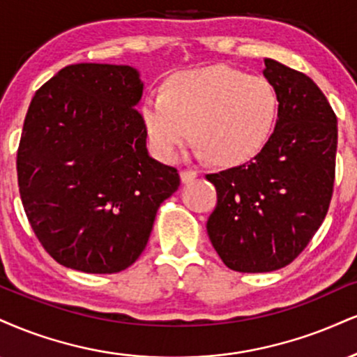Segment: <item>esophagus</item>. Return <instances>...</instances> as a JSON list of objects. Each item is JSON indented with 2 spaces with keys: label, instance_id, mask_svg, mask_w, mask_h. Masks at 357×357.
<instances>
[{
  "label": "esophagus",
  "instance_id": "obj_1",
  "mask_svg": "<svg viewBox=\"0 0 357 357\" xmlns=\"http://www.w3.org/2000/svg\"><path fill=\"white\" fill-rule=\"evenodd\" d=\"M197 178V173L195 169H183L181 171V181L183 183H191Z\"/></svg>",
  "mask_w": 357,
  "mask_h": 357
}]
</instances>
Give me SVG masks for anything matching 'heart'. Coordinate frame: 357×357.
Instances as JSON below:
<instances>
[{"mask_svg": "<svg viewBox=\"0 0 357 357\" xmlns=\"http://www.w3.org/2000/svg\"><path fill=\"white\" fill-rule=\"evenodd\" d=\"M143 123L154 151L178 160L192 139L220 165H239L256 156L271 137L278 93L264 76L227 66L184 71L144 100Z\"/></svg>", "mask_w": 357, "mask_h": 357, "instance_id": "1", "label": "heart"}]
</instances>
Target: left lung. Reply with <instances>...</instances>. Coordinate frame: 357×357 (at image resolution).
<instances>
[{"label": "left lung", "mask_w": 357, "mask_h": 357, "mask_svg": "<svg viewBox=\"0 0 357 357\" xmlns=\"http://www.w3.org/2000/svg\"><path fill=\"white\" fill-rule=\"evenodd\" d=\"M278 119L264 148L244 165L206 174L218 192L208 236L227 268L269 273L303 252L323 225L336 176L337 118L304 73L264 59Z\"/></svg>", "instance_id": "left-lung-1"}]
</instances>
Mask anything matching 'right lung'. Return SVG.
I'll list each match as a JSON object with an SVG mask.
<instances>
[{
	"label": "right lung",
	"mask_w": 357,
	"mask_h": 357,
	"mask_svg": "<svg viewBox=\"0 0 357 357\" xmlns=\"http://www.w3.org/2000/svg\"><path fill=\"white\" fill-rule=\"evenodd\" d=\"M135 68L79 63L38 89L16 169L21 203L56 263L89 274L130 268L148 244L178 169L146 149Z\"/></svg>",
	"instance_id": "1"
}]
</instances>
